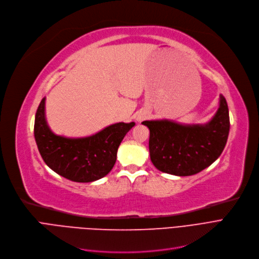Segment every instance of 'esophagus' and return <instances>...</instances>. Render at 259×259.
I'll use <instances>...</instances> for the list:
<instances>
[{
  "mask_svg": "<svg viewBox=\"0 0 259 259\" xmlns=\"http://www.w3.org/2000/svg\"><path fill=\"white\" fill-rule=\"evenodd\" d=\"M146 117H147V113H145V112H140V113H138V114L136 115V120H137L138 122H141L142 120L146 119Z\"/></svg>",
  "mask_w": 259,
  "mask_h": 259,
  "instance_id": "34e87169",
  "label": "esophagus"
}]
</instances>
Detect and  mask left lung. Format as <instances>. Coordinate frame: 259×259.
I'll use <instances>...</instances> for the list:
<instances>
[{"instance_id": "obj_1", "label": "left lung", "mask_w": 259, "mask_h": 259, "mask_svg": "<svg viewBox=\"0 0 259 259\" xmlns=\"http://www.w3.org/2000/svg\"><path fill=\"white\" fill-rule=\"evenodd\" d=\"M142 124L150 130V155L156 168L191 176L210 166L223 153L230 131L229 108L220 95L217 112L205 124H181L166 119Z\"/></svg>"}]
</instances>
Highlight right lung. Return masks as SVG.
Wrapping results in <instances>:
<instances>
[{"mask_svg": "<svg viewBox=\"0 0 259 259\" xmlns=\"http://www.w3.org/2000/svg\"><path fill=\"white\" fill-rule=\"evenodd\" d=\"M135 122H119L82 138L59 136L49 128L43 98L34 118V139L47 166L75 182H93L114 167L118 147Z\"/></svg>", "mask_w": 259, "mask_h": 259, "instance_id": "1", "label": "right lung"}]
</instances>
